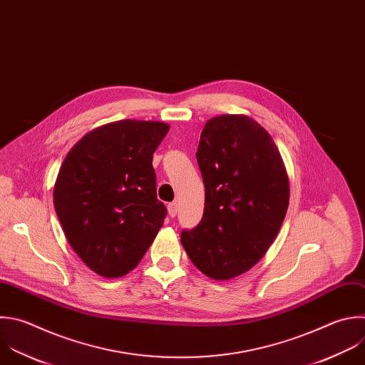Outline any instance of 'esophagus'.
Listing matches in <instances>:
<instances>
[{"mask_svg": "<svg viewBox=\"0 0 365 365\" xmlns=\"http://www.w3.org/2000/svg\"><path fill=\"white\" fill-rule=\"evenodd\" d=\"M168 213L170 217H175L178 215V203L176 202H172L168 205Z\"/></svg>", "mask_w": 365, "mask_h": 365, "instance_id": "obj_1", "label": "esophagus"}]
</instances>
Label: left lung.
Masks as SVG:
<instances>
[{"label":"left lung","mask_w":365,"mask_h":365,"mask_svg":"<svg viewBox=\"0 0 365 365\" xmlns=\"http://www.w3.org/2000/svg\"><path fill=\"white\" fill-rule=\"evenodd\" d=\"M196 159L205 185L202 220L180 242L206 277L229 281L267 254L289 205V178L271 135L245 114L212 117Z\"/></svg>","instance_id":"obj_1"}]
</instances>
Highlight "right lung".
I'll return each instance as SVG.
<instances>
[{"label":"right lung","instance_id":"add662e5","mask_svg":"<svg viewBox=\"0 0 365 365\" xmlns=\"http://www.w3.org/2000/svg\"><path fill=\"white\" fill-rule=\"evenodd\" d=\"M170 126L118 120L84 135L67 153L54 183V207L78 258L97 275L133 271L163 226L153 153Z\"/></svg>","mask_w":365,"mask_h":365}]
</instances>
